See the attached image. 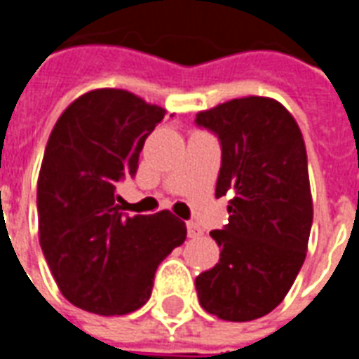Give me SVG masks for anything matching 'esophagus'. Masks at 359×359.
Masks as SVG:
<instances>
[{"instance_id":"1","label":"esophagus","mask_w":359,"mask_h":359,"mask_svg":"<svg viewBox=\"0 0 359 359\" xmlns=\"http://www.w3.org/2000/svg\"><path fill=\"white\" fill-rule=\"evenodd\" d=\"M187 229H188V236H190V238H200V236L203 234L202 229L196 225V223H192V221H188Z\"/></svg>"}]
</instances>
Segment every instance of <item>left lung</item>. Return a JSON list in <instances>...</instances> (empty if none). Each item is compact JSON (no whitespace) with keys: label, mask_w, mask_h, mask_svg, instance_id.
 <instances>
[{"label":"left lung","mask_w":359,"mask_h":359,"mask_svg":"<svg viewBox=\"0 0 359 359\" xmlns=\"http://www.w3.org/2000/svg\"><path fill=\"white\" fill-rule=\"evenodd\" d=\"M196 125L217 134L215 196L231 194L229 225L211 231L219 264L196 277L202 308L225 321H252L285 300L313 221L300 126L283 103L248 95L200 111Z\"/></svg>","instance_id":"1"}]
</instances>
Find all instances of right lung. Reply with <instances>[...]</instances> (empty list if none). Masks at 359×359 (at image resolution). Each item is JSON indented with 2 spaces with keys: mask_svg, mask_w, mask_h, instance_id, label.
<instances>
[{
  "mask_svg": "<svg viewBox=\"0 0 359 359\" xmlns=\"http://www.w3.org/2000/svg\"><path fill=\"white\" fill-rule=\"evenodd\" d=\"M167 111L126 90L76 97L50 134L38 177V234L59 290L97 316H125L151 296L157 265L187 238L171 211L123 215L117 187Z\"/></svg>",
  "mask_w": 359,
  "mask_h": 359,
  "instance_id": "add662e5",
  "label": "right lung"
}]
</instances>
